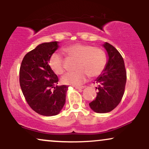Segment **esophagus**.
Listing matches in <instances>:
<instances>
[{"label":"esophagus","instance_id":"34e87169","mask_svg":"<svg viewBox=\"0 0 149 149\" xmlns=\"http://www.w3.org/2000/svg\"><path fill=\"white\" fill-rule=\"evenodd\" d=\"M75 88L77 90H82V89L85 88V86H80V87H75Z\"/></svg>","mask_w":149,"mask_h":149}]
</instances>
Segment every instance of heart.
<instances>
[{
	"instance_id": "b5f03b06",
	"label": "heart",
	"mask_w": 149,
	"mask_h": 149,
	"mask_svg": "<svg viewBox=\"0 0 149 149\" xmlns=\"http://www.w3.org/2000/svg\"><path fill=\"white\" fill-rule=\"evenodd\" d=\"M64 52L70 59L76 60L73 72L65 74L61 83L65 85L79 86L88 77L95 78L104 71L107 65V54L103 49L91 45L76 43L67 46ZM49 65L56 74L64 72V60L57 53H53L49 59Z\"/></svg>"
}]
</instances>
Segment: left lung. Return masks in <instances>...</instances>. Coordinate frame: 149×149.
Instances as JSON below:
<instances>
[{
    "instance_id": "obj_1",
    "label": "left lung",
    "mask_w": 149,
    "mask_h": 149,
    "mask_svg": "<svg viewBox=\"0 0 149 149\" xmlns=\"http://www.w3.org/2000/svg\"><path fill=\"white\" fill-rule=\"evenodd\" d=\"M109 54V61L103 73L95 83L98 90L95 100L89 104L95 112L104 113L111 111L120 104L125 92L127 73L123 58L109 42L104 44Z\"/></svg>"
}]
</instances>
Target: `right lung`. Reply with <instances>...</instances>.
Listing matches in <instances>:
<instances>
[{
	"instance_id": "1",
	"label": "right lung",
	"mask_w": 149,
	"mask_h": 149,
	"mask_svg": "<svg viewBox=\"0 0 149 149\" xmlns=\"http://www.w3.org/2000/svg\"><path fill=\"white\" fill-rule=\"evenodd\" d=\"M58 42L40 44L24 57L19 69V84L27 104L38 114L57 115L66 102L69 86H57L59 78L48 64Z\"/></svg>"
}]
</instances>
